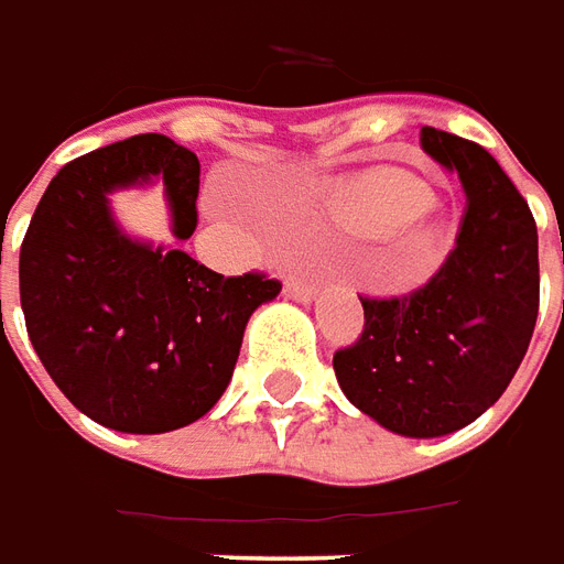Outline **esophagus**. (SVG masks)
I'll return each mask as SVG.
<instances>
[{"instance_id": "34e87169", "label": "esophagus", "mask_w": 564, "mask_h": 564, "mask_svg": "<svg viewBox=\"0 0 564 564\" xmlns=\"http://www.w3.org/2000/svg\"><path fill=\"white\" fill-rule=\"evenodd\" d=\"M285 294H289L291 301H297V303L315 301V289L306 282V279H289V282H285Z\"/></svg>"}]
</instances>
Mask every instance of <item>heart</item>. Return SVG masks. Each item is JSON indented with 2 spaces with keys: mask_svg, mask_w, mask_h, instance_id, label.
<instances>
[{
  "mask_svg": "<svg viewBox=\"0 0 564 564\" xmlns=\"http://www.w3.org/2000/svg\"><path fill=\"white\" fill-rule=\"evenodd\" d=\"M425 206V191L401 173H370L337 199V218L355 230H386L413 218Z\"/></svg>",
  "mask_w": 564,
  "mask_h": 564,
  "instance_id": "b5f03b06",
  "label": "heart"
}]
</instances>
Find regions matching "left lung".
Wrapping results in <instances>:
<instances>
[{
  "label": "left lung",
  "mask_w": 564,
  "mask_h": 564,
  "mask_svg": "<svg viewBox=\"0 0 564 564\" xmlns=\"http://www.w3.org/2000/svg\"><path fill=\"white\" fill-rule=\"evenodd\" d=\"M422 151L458 175L465 212L441 270L406 297H365V330L334 355L343 394L401 437H443L492 406L538 322V227L486 148L422 127Z\"/></svg>",
  "instance_id": "1"
}]
</instances>
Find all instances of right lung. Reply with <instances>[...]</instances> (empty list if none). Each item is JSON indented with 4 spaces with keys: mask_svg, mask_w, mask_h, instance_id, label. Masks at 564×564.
<instances>
[{
    "mask_svg": "<svg viewBox=\"0 0 564 564\" xmlns=\"http://www.w3.org/2000/svg\"><path fill=\"white\" fill-rule=\"evenodd\" d=\"M163 182L170 230L197 227L199 161L145 133L66 163L20 246V306L35 355L84 416L166 434L206 416L237 367L251 313L275 279H225L175 246L130 234L111 194Z\"/></svg>",
    "mask_w": 564,
    "mask_h": 564,
    "instance_id": "1",
    "label": "right lung"
}]
</instances>
